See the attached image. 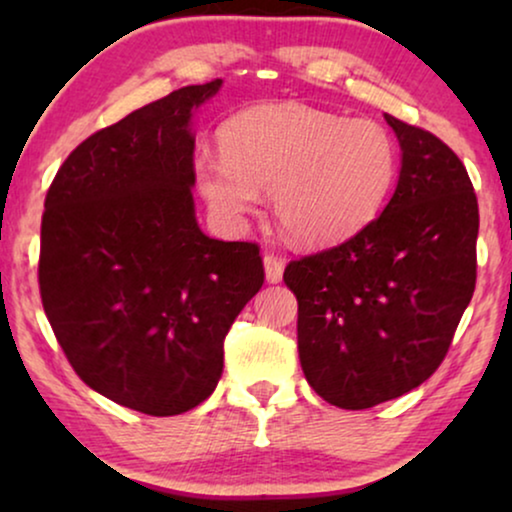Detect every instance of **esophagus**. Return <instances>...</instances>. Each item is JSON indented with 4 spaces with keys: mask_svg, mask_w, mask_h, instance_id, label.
Instances as JSON below:
<instances>
[{
    "mask_svg": "<svg viewBox=\"0 0 512 512\" xmlns=\"http://www.w3.org/2000/svg\"><path fill=\"white\" fill-rule=\"evenodd\" d=\"M263 268H265V279H268L270 284L282 282V275H284V261H282V258H277V256H272V254H265Z\"/></svg>",
    "mask_w": 512,
    "mask_h": 512,
    "instance_id": "34e87169",
    "label": "esophagus"
}]
</instances>
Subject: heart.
Instances as JSON below:
<instances>
[{"label": "heart", "mask_w": 512, "mask_h": 512, "mask_svg": "<svg viewBox=\"0 0 512 512\" xmlns=\"http://www.w3.org/2000/svg\"><path fill=\"white\" fill-rule=\"evenodd\" d=\"M195 184L226 228H242L272 193L279 228L303 247H328L368 226L396 177L394 139L380 123L265 104L223 125L221 153L198 151Z\"/></svg>", "instance_id": "heart-1"}]
</instances>
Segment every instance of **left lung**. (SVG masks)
<instances>
[{"instance_id": "1", "label": "left lung", "mask_w": 512, "mask_h": 512, "mask_svg": "<svg viewBox=\"0 0 512 512\" xmlns=\"http://www.w3.org/2000/svg\"><path fill=\"white\" fill-rule=\"evenodd\" d=\"M401 172L384 212L338 247L291 261L298 354L310 387L345 410L419 387L445 359L475 289L478 200L436 135L384 114Z\"/></svg>"}]
</instances>
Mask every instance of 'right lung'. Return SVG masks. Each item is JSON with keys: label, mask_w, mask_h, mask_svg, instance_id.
<instances>
[{"label": "right lung", "mask_w": 512, "mask_h": 512, "mask_svg": "<svg viewBox=\"0 0 512 512\" xmlns=\"http://www.w3.org/2000/svg\"><path fill=\"white\" fill-rule=\"evenodd\" d=\"M223 86H186L90 135L46 195L39 289L76 375L153 417L200 405L223 340L263 286L251 242L202 233L193 116Z\"/></svg>", "instance_id": "right-lung-1"}]
</instances>
